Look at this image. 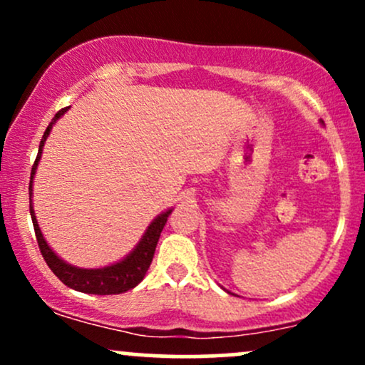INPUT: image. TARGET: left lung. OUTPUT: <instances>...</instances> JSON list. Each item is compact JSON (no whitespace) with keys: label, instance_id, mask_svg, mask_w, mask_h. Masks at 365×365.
Returning a JSON list of instances; mask_svg holds the SVG:
<instances>
[{"label":"left lung","instance_id":"1","mask_svg":"<svg viewBox=\"0 0 365 365\" xmlns=\"http://www.w3.org/2000/svg\"><path fill=\"white\" fill-rule=\"evenodd\" d=\"M223 290H225V288H223ZM226 292H228V290H226ZM228 293H232V292H228Z\"/></svg>","mask_w":365,"mask_h":365}]
</instances>
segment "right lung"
Listing matches in <instances>:
<instances>
[{
  "label": "right lung",
  "instance_id": "obj_1",
  "mask_svg": "<svg viewBox=\"0 0 365 365\" xmlns=\"http://www.w3.org/2000/svg\"><path fill=\"white\" fill-rule=\"evenodd\" d=\"M68 110L70 106L63 108L61 111H58L56 115H54L51 123H49L48 128H46L43 139H41L39 153H37L36 163L34 166H32L31 183H29V199H31V217H32V223H34L37 244H39L41 254H43L44 261L49 266V269L60 278V282L65 283L66 287L72 288V290H77L82 293H92V295H116V293H125L132 290V288H135L137 284L144 279L150 262H153L154 250H156L159 235H161L163 228H165L166 221H168V216L171 215V211H173V207L166 209V211H163L161 215L154 217V220L149 223L148 228H145L144 235L140 237L139 242H137V245L133 247L125 257H121L120 261L108 264V266H103V267H78V266H73V264L63 261L60 255L49 247V244L46 242V238L43 235V232H41L39 223H37L36 220L34 202H32V195H34V190H32V188H34L37 166H39L41 156H43L46 140H48L49 133H51V130L54 125H56V121L60 120Z\"/></svg>",
  "mask_w": 365,
  "mask_h": 365
}]
</instances>
